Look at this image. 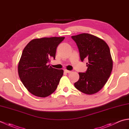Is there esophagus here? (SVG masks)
I'll list each match as a JSON object with an SVG mask.
<instances>
[{"mask_svg": "<svg viewBox=\"0 0 129 129\" xmlns=\"http://www.w3.org/2000/svg\"><path fill=\"white\" fill-rule=\"evenodd\" d=\"M64 71H65V72H66L67 73H68V74H69V73H72V71H70V70H65Z\"/></svg>", "mask_w": 129, "mask_h": 129, "instance_id": "34e87169", "label": "esophagus"}]
</instances>
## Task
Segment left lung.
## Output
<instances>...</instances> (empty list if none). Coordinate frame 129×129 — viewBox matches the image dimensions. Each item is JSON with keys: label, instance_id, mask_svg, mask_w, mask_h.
I'll return each instance as SVG.
<instances>
[{"label": "left lung", "instance_id": "obj_1", "mask_svg": "<svg viewBox=\"0 0 129 129\" xmlns=\"http://www.w3.org/2000/svg\"><path fill=\"white\" fill-rule=\"evenodd\" d=\"M79 49L81 61L88 60L85 73H79V80L74 86L84 94L91 95L103 88L113 69L109 46L100 38L83 33L72 37Z\"/></svg>", "mask_w": 129, "mask_h": 129}]
</instances>
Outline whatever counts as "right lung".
I'll return each instance as SVG.
<instances>
[{"label":"right lung","mask_w":129,"mask_h":129,"mask_svg":"<svg viewBox=\"0 0 129 129\" xmlns=\"http://www.w3.org/2000/svg\"><path fill=\"white\" fill-rule=\"evenodd\" d=\"M64 37L43 38L31 40L24 49L18 65L20 80L36 96L45 98L57 88L64 71L50 67L55 58L56 48Z\"/></svg>","instance_id":"obj_1"}]
</instances>
